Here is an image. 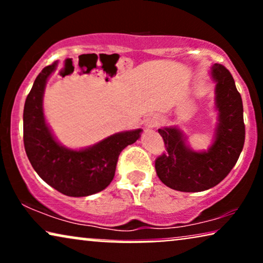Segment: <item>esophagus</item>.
I'll return each instance as SVG.
<instances>
[{"mask_svg":"<svg viewBox=\"0 0 263 263\" xmlns=\"http://www.w3.org/2000/svg\"><path fill=\"white\" fill-rule=\"evenodd\" d=\"M160 122H161L160 116H158V115H149V116L146 118L145 125L146 128L153 129V128H157L158 125L160 124Z\"/></svg>","mask_w":263,"mask_h":263,"instance_id":"1","label":"esophagus"}]
</instances>
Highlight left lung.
Masks as SVG:
<instances>
[{"instance_id":"obj_1","label":"left lung","mask_w":263,"mask_h":263,"mask_svg":"<svg viewBox=\"0 0 263 263\" xmlns=\"http://www.w3.org/2000/svg\"><path fill=\"white\" fill-rule=\"evenodd\" d=\"M211 75L215 82L218 123L210 148L203 152L193 151L177 127L158 129L166 151L157 158V175L165 185L178 192H203L219 184L236 165L244 146L243 103L235 80L218 63L212 66Z\"/></svg>"}]
</instances>
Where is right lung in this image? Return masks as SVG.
Listing matches in <instances>:
<instances>
[{"mask_svg": "<svg viewBox=\"0 0 263 263\" xmlns=\"http://www.w3.org/2000/svg\"><path fill=\"white\" fill-rule=\"evenodd\" d=\"M57 62L45 67L24 106V145L27 158L43 181L67 196L82 197L102 192L114 179L118 156L141 135V129L110 135L96 145L70 149L53 138L43 111L48 79Z\"/></svg>", "mask_w": 263, "mask_h": 263, "instance_id": "add662e5", "label": "right lung"}]
</instances>
